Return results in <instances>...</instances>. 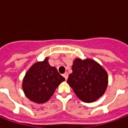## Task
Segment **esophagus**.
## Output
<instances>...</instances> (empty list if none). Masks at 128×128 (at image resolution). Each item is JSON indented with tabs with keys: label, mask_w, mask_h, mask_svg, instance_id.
<instances>
[{
	"label": "esophagus",
	"mask_w": 128,
	"mask_h": 128,
	"mask_svg": "<svg viewBox=\"0 0 128 128\" xmlns=\"http://www.w3.org/2000/svg\"><path fill=\"white\" fill-rule=\"evenodd\" d=\"M62 76H63L64 78H65V79L67 80V79H68V72H65Z\"/></svg>",
	"instance_id": "1"
}]
</instances>
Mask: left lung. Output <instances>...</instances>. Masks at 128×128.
I'll use <instances>...</instances> for the list:
<instances>
[{
	"label": "left lung",
	"instance_id": "8db88e82",
	"mask_svg": "<svg viewBox=\"0 0 128 128\" xmlns=\"http://www.w3.org/2000/svg\"><path fill=\"white\" fill-rule=\"evenodd\" d=\"M72 70L67 82L81 100L92 102L104 94L108 74L98 62L91 59L78 58L73 62Z\"/></svg>",
	"mask_w": 128,
	"mask_h": 128
}]
</instances>
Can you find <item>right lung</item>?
Returning a JSON list of instances; mask_svg holds the SVG:
<instances>
[{"mask_svg":"<svg viewBox=\"0 0 128 128\" xmlns=\"http://www.w3.org/2000/svg\"><path fill=\"white\" fill-rule=\"evenodd\" d=\"M48 60L46 58L44 61L35 63L26 74L22 82V89L26 97L37 103L48 100L57 87L65 80Z\"/></svg>","mask_w":128,"mask_h":128,"instance_id":"add662e5","label":"right lung"}]
</instances>
